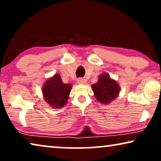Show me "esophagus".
<instances>
[{
	"mask_svg": "<svg viewBox=\"0 0 161 161\" xmlns=\"http://www.w3.org/2000/svg\"><path fill=\"white\" fill-rule=\"evenodd\" d=\"M86 80L84 78H79L78 79V83H79V84H86Z\"/></svg>",
	"mask_w": 161,
	"mask_h": 161,
	"instance_id": "34e87169",
	"label": "esophagus"
}]
</instances>
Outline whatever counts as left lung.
Returning <instances> with one entry per match:
<instances>
[{"label": "left lung", "mask_w": 161, "mask_h": 161, "mask_svg": "<svg viewBox=\"0 0 161 161\" xmlns=\"http://www.w3.org/2000/svg\"><path fill=\"white\" fill-rule=\"evenodd\" d=\"M92 89L97 100L102 104L111 103L120 92V86L117 81L105 72L99 76L97 82L92 86Z\"/></svg>", "instance_id": "left-lung-1"}]
</instances>
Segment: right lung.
I'll return each instance as SVG.
<instances>
[{"label":"right lung","mask_w":161,"mask_h":161,"mask_svg":"<svg viewBox=\"0 0 161 161\" xmlns=\"http://www.w3.org/2000/svg\"><path fill=\"white\" fill-rule=\"evenodd\" d=\"M72 87L71 84L64 83L61 76L56 73L44 83L42 88L44 100L53 108H61L67 104Z\"/></svg>","instance_id":"right-lung-1"}]
</instances>
